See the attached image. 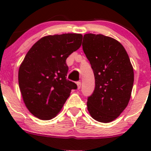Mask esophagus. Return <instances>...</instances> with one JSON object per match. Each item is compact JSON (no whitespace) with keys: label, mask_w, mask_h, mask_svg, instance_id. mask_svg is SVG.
Listing matches in <instances>:
<instances>
[{"label":"esophagus","mask_w":151,"mask_h":151,"mask_svg":"<svg viewBox=\"0 0 151 151\" xmlns=\"http://www.w3.org/2000/svg\"><path fill=\"white\" fill-rule=\"evenodd\" d=\"M77 89H80V88H81V82H80V81H77Z\"/></svg>","instance_id":"1"}]
</instances>
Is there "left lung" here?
<instances>
[{"label": "left lung", "instance_id": "left-lung-1", "mask_svg": "<svg viewBox=\"0 0 151 151\" xmlns=\"http://www.w3.org/2000/svg\"><path fill=\"white\" fill-rule=\"evenodd\" d=\"M82 48L95 78L87 109L99 122H111L124 111L131 99L134 73L129 57L119 41L101 34L84 35Z\"/></svg>", "mask_w": 151, "mask_h": 151}]
</instances>
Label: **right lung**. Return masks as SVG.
<instances>
[{
    "instance_id": "add662e5",
    "label": "right lung",
    "mask_w": 151,
    "mask_h": 151,
    "mask_svg": "<svg viewBox=\"0 0 151 151\" xmlns=\"http://www.w3.org/2000/svg\"><path fill=\"white\" fill-rule=\"evenodd\" d=\"M82 35L45 36L26 54L18 71L24 103L32 115L50 120L58 115L77 84L67 80L66 60L80 47Z\"/></svg>"
}]
</instances>
